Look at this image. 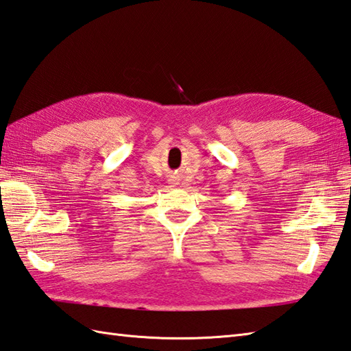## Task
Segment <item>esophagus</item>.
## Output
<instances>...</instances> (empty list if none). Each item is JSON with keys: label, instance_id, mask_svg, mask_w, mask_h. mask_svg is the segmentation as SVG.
<instances>
[{"label": "esophagus", "instance_id": "34e87169", "mask_svg": "<svg viewBox=\"0 0 351 351\" xmlns=\"http://www.w3.org/2000/svg\"><path fill=\"white\" fill-rule=\"evenodd\" d=\"M169 184L176 185V184H178V178H176L175 175H170V178H169Z\"/></svg>", "mask_w": 351, "mask_h": 351}]
</instances>
